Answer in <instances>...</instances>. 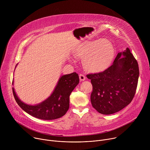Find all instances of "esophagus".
<instances>
[{"label":"esophagus","mask_w":150,"mask_h":150,"mask_svg":"<svg viewBox=\"0 0 150 150\" xmlns=\"http://www.w3.org/2000/svg\"><path fill=\"white\" fill-rule=\"evenodd\" d=\"M79 79L81 81H83L85 80V79H86V78H85V76L83 74H79Z\"/></svg>","instance_id":"1"}]
</instances>
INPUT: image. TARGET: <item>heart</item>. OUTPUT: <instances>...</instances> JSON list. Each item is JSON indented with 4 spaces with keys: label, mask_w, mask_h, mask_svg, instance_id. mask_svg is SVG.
Wrapping results in <instances>:
<instances>
[{
    "label": "heart",
    "mask_w": 150,
    "mask_h": 150,
    "mask_svg": "<svg viewBox=\"0 0 150 150\" xmlns=\"http://www.w3.org/2000/svg\"><path fill=\"white\" fill-rule=\"evenodd\" d=\"M115 47L109 40L100 38L81 45L75 54L83 59V66L90 72H100L108 68L115 56Z\"/></svg>",
    "instance_id": "1"
}]
</instances>
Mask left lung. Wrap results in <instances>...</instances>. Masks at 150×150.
Here are the masks:
<instances>
[{"label":"left lung","mask_w":150,"mask_h":150,"mask_svg":"<svg viewBox=\"0 0 150 150\" xmlns=\"http://www.w3.org/2000/svg\"><path fill=\"white\" fill-rule=\"evenodd\" d=\"M139 75L138 62L129 49L118 53L109 68L87 75L93 85V108L103 115L113 114L125 108L135 96Z\"/></svg>","instance_id":"left-lung-1"}]
</instances>
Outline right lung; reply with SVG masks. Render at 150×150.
Listing matches in <instances>:
<instances>
[{
	"label": "right lung",
	"mask_w": 150,
	"mask_h": 150,
	"mask_svg": "<svg viewBox=\"0 0 150 150\" xmlns=\"http://www.w3.org/2000/svg\"><path fill=\"white\" fill-rule=\"evenodd\" d=\"M79 82V76L76 72L62 75L52 94L43 101L35 105L24 103L18 98L13 87L12 91L16 103L26 113L38 119L54 120L65 115L68 110L69 96Z\"/></svg>",
	"instance_id": "obj_1"
}]
</instances>
